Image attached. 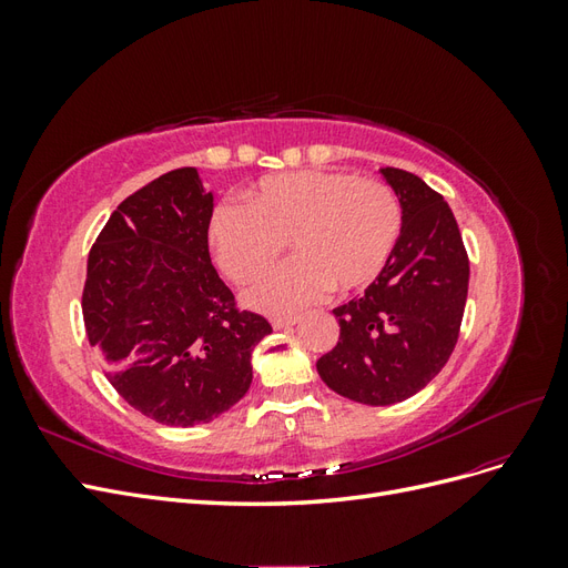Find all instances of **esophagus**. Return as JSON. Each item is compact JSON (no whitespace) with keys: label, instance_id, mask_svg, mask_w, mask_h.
Wrapping results in <instances>:
<instances>
[{"label":"esophagus","instance_id":"obj_1","mask_svg":"<svg viewBox=\"0 0 568 568\" xmlns=\"http://www.w3.org/2000/svg\"><path fill=\"white\" fill-rule=\"evenodd\" d=\"M298 322V317H272V326L274 329H291V326H294Z\"/></svg>","mask_w":568,"mask_h":568}]
</instances>
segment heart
I'll return each mask as SVG.
<instances>
[{
	"mask_svg": "<svg viewBox=\"0 0 568 568\" xmlns=\"http://www.w3.org/2000/svg\"><path fill=\"white\" fill-rule=\"evenodd\" d=\"M403 234V203L382 180L332 170H294L251 186L248 205L222 203L209 239L217 265L234 282H248L286 244L294 257L267 270L246 303L267 315L296 313L326 291H363L388 265Z\"/></svg>",
	"mask_w": 568,
	"mask_h": 568,
	"instance_id": "obj_1",
	"label": "heart"
}]
</instances>
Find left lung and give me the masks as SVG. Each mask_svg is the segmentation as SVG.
Listing matches in <instances>:
<instances>
[{
    "instance_id": "1",
    "label": "left lung",
    "mask_w": 568,
    "mask_h": 568,
    "mask_svg": "<svg viewBox=\"0 0 568 568\" xmlns=\"http://www.w3.org/2000/svg\"><path fill=\"white\" fill-rule=\"evenodd\" d=\"M403 203V234L365 296L334 307L341 334L317 359L322 382L363 405L419 393L455 351L469 291V257L445 199L422 178L382 168Z\"/></svg>"
}]
</instances>
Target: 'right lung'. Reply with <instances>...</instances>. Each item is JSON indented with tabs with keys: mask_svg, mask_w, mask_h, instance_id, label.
<instances>
[{
	"mask_svg": "<svg viewBox=\"0 0 568 568\" xmlns=\"http://www.w3.org/2000/svg\"><path fill=\"white\" fill-rule=\"evenodd\" d=\"M211 217L196 168L170 170L118 205L88 257V338L123 400L165 426L205 424L242 400L251 353L272 334L217 277Z\"/></svg>",
	"mask_w": 568,
	"mask_h": 568,
	"instance_id": "right-lung-1",
	"label": "right lung"
}]
</instances>
